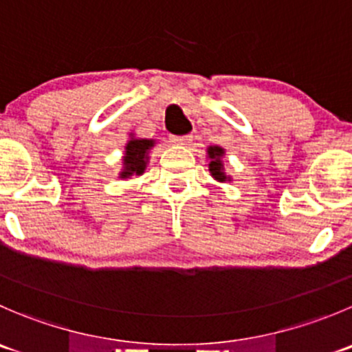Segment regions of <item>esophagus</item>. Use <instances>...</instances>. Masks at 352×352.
Masks as SVG:
<instances>
[{
	"label": "esophagus",
	"mask_w": 352,
	"mask_h": 352,
	"mask_svg": "<svg viewBox=\"0 0 352 352\" xmlns=\"http://www.w3.org/2000/svg\"><path fill=\"white\" fill-rule=\"evenodd\" d=\"M173 144H179V146H189L192 142V135L186 134V135H173L172 138Z\"/></svg>",
	"instance_id": "esophagus-1"
}]
</instances>
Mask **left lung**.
<instances>
[{
	"label": "left lung",
	"instance_id": "obj_1",
	"mask_svg": "<svg viewBox=\"0 0 352 352\" xmlns=\"http://www.w3.org/2000/svg\"><path fill=\"white\" fill-rule=\"evenodd\" d=\"M223 149L218 148V146H211L208 148V155H210V172L218 182H225L228 179L223 172V163H221V156H223Z\"/></svg>",
	"mask_w": 352,
	"mask_h": 352
}]
</instances>
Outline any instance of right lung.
<instances>
[{"mask_svg":"<svg viewBox=\"0 0 352 352\" xmlns=\"http://www.w3.org/2000/svg\"><path fill=\"white\" fill-rule=\"evenodd\" d=\"M155 146V141L149 139H131L125 146L124 170L120 172L122 179H129L131 175H141L148 163V151Z\"/></svg>","mask_w":352,"mask_h":352,"instance_id":"1","label":"right lung"}]
</instances>
